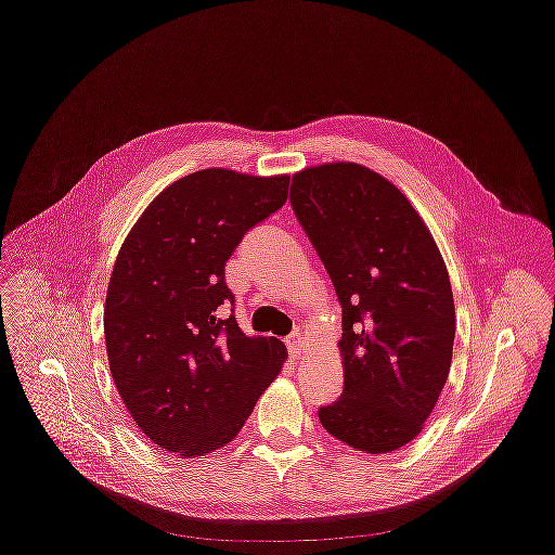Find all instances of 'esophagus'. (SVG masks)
<instances>
[{
  "mask_svg": "<svg viewBox=\"0 0 555 555\" xmlns=\"http://www.w3.org/2000/svg\"><path fill=\"white\" fill-rule=\"evenodd\" d=\"M287 352L292 359H300L305 352V339L300 335H289L287 337Z\"/></svg>",
  "mask_w": 555,
  "mask_h": 555,
  "instance_id": "1",
  "label": "esophagus"
}]
</instances>
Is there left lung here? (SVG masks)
I'll use <instances>...</instances> for the list:
<instances>
[{"label":"left lung","mask_w":555,"mask_h":555,"mask_svg":"<svg viewBox=\"0 0 555 555\" xmlns=\"http://www.w3.org/2000/svg\"><path fill=\"white\" fill-rule=\"evenodd\" d=\"M289 203L341 305L344 388L320 423L352 449L395 451L421 434L449 377L447 266L410 201L363 165L298 171Z\"/></svg>","instance_id":"1"}]
</instances>
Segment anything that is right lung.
<instances>
[{"label":"right lung","instance_id":"add662e5","mask_svg":"<svg viewBox=\"0 0 555 555\" xmlns=\"http://www.w3.org/2000/svg\"><path fill=\"white\" fill-rule=\"evenodd\" d=\"M289 176L233 169L182 176L128 233L106 292L111 375L130 416L160 449L184 457L231 442L287 357L276 337H246L224 263L276 214ZM232 305L222 319L219 307Z\"/></svg>","mask_w":555,"mask_h":555}]
</instances>
